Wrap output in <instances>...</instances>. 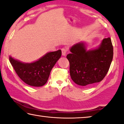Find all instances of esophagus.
Returning a JSON list of instances; mask_svg holds the SVG:
<instances>
[{
    "instance_id": "1",
    "label": "esophagus",
    "mask_w": 124,
    "mask_h": 124,
    "mask_svg": "<svg viewBox=\"0 0 124 124\" xmlns=\"http://www.w3.org/2000/svg\"><path fill=\"white\" fill-rule=\"evenodd\" d=\"M61 51H62V56H65V55L66 54L67 51V48H62L61 49Z\"/></svg>"
}]
</instances>
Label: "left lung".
Segmentation results:
<instances>
[{"label": "left lung", "mask_w": 124, "mask_h": 124, "mask_svg": "<svg viewBox=\"0 0 124 124\" xmlns=\"http://www.w3.org/2000/svg\"><path fill=\"white\" fill-rule=\"evenodd\" d=\"M67 56L70 76L74 83L88 87L101 81L109 70L113 58V47L110 37L104 39L97 47L87 50L85 42L77 43Z\"/></svg>", "instance_id": "1"}]
</instances>
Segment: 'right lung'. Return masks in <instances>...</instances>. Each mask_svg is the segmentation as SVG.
Here are the masks:
<instances>
[{"label": "right lung", "mask_w": 124, "mask_h": 124, "mask_svg": "<svg viewBox=\"0 0 124 124\" xmlns=\"http://www.w3.org/2000/svg\"><path fill=\"white\" fill-rule=\"evenodd\" d=\"M61 50L50 52L38 60L25 63L9 56V61L20 78L25 83L32 87H41L47 82L50 72L60 58Z\"/></svg>", "instance_id": "add662e5"}]
</instances>
